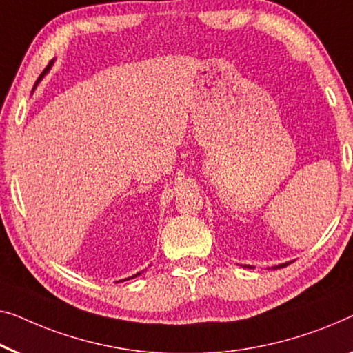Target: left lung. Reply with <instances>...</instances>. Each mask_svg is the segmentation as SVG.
Instances as JSON below:
<instances>
[{"label": "left lung", "mask_w": 353, "mask_h": 353, "mask_svg": "<svg viewBox=\"0 0 353 353\" xmlns=\"http://www.w3.org/2000/svg\"><path fill=\"white\" fill-rule=\"evenodd\" d=\"M285 265H288V263H285V264H280L279 268H285ZM245 268H250V265H245Z\"/></svg>", "instance_id": "8db88e82"}]
</instances>
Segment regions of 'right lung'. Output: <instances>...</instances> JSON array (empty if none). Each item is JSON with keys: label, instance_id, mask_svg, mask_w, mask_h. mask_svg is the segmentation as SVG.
Returning <instances> with one entry per match:
<instances>
[{"label": "right lung", "instance_id": "obj_1", "mask_svg": "<svg viewBox=\"0 0 353 353\" xmlns=\"http://www.w3.org/2000/svg\"><path fill=\"white\" fill-rule=\"evenodd\" d=\"M49 68H50V65H48V66H46V68H44V71H43V73H41V74H39V78H38V81H39L41 78H43V76H44L46 73H48V71H49ZM38 81H37V84H38ZM140 274H141V272H139V274H135V275H134V277H137V275H140ZM134 277H130V279H134ZM125 280H127V279H125Z\"/></svg>", "mask_w": 353, "mask_h": 353}]
</instances>
